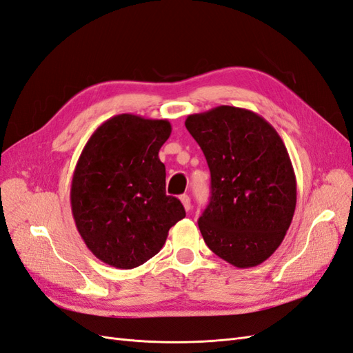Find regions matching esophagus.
I'll use <instances>...</instances> for the list:
<instances>
[{
	"mask_svg": "<svg viewBox=\"0 0 353 353\" xmlns=\"http://www.w3.org/2000/svg\"><path fill=\"white\" fill-rule=\"evenodd\" d=\"M180 201H182L186 212L191 210V198H189V195H182V196H180Z\"/></svg>",
	"mask_w": 353,
	"mask_h": 353,
	"instance_id": "1",
	"label": "esophagus"
}]
</instances>
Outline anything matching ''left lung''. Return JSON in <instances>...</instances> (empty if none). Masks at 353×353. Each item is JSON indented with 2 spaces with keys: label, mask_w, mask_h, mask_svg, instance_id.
Wrapping results in <instances>:
<instances>
[{
  "label": "left lung",
  "mask_w": 353,
  "mask_h": 353,
  "mask_svg": "<svg viewBox=\"0 0 353 353\" xmlns=\"http://www.w3.org/2000/svg\"><path fill=\"white\" fill-rule=\"evenodd\" d=\"M212 196L198 227L213 254L237 268L263 264L283 241L296 204V179L283 140L263 116L219 105L189 114Z\"/></svg>",
  "instance_id": "1"
}]
</instances>
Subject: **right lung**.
<instances>
[{
  "mask_svg": "<svg viewBox=\"0 0 353 353\" xmlns=\"http://www.w3.org/2000/svg\"><path fill=\"white\" fill-rule=\"evenodd\" d=\"M167 119L123 113L103 122L80 153L71 180V212L80 237L104 264L131 270L155 256L186 213L165 194L158 152Z\"/></svg>",
  "mask_w": 353,
  "mask_h": 353,
  "instance_id": "right-lung-1",
  "label": "right lung"
}]
</instances>
